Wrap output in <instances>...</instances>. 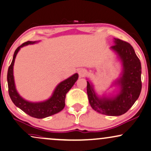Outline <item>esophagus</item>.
<instances>
[{
	"mask_svg": "<svg viewBox=\"0 0 151 151\" xmlns=\"http://www.w3.org/2000/svg\"><path fill=\"white\" fill-rule=\"evenodd\" d=\"M78 74L80 78H84L87 75V71L85 68H81L78 70Z\"/></svg>",
	"mask_w": 151,
	"mask_h": 151,
	"instance_id": "34e87169",
	"label": "esophagus"
}]
</instances>
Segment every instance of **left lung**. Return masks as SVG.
<instances>
[{"label":"left lung","instance_id":"1","mask_svg":"<svg viewBox=\"0 0 151 151\" xmlns=\"http://www.w3.org/2000/svg\"><path fill=\"white\" fill-rule=\"evenodd\" d=\"M111 49L118 54L122 61V76L115 84L120 86V92L113 97L99 98L93 85L87 81V93L91 107L95 111L110 116L125 113L138 99L141 91V65L134 50L128 42L115 38Z\"/></svg>","mask_w":151,"mask_h":151}]
</instances>
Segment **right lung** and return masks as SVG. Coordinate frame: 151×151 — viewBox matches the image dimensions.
<instances>
[{"label": "right lung", "instance_id": "obj_1", "mask_svg": "<svg viewBox=\"0 0 151 151\" xmlns=\"http://www.w3.org/2000/svg\"><path fill=\"white\" fill-rule=\"evenodd\" d=\"M36 42V41H27L24 42L17 48L13 55L12 63L7 70V79L9 95L14 105L30 116L41 119L56 114L63 110L65 106V99H66V93L70 90V88L77 81L78 78V74H73L68 78L61 82L55 88L51 97L46 101L33 103L24 99L18 94L16 90L14 76H13V66H14L16 56L20 48L27 45L34 44Z\"/></svg>", "mask_w": 151, "mask_h": 151}]
</instances>
